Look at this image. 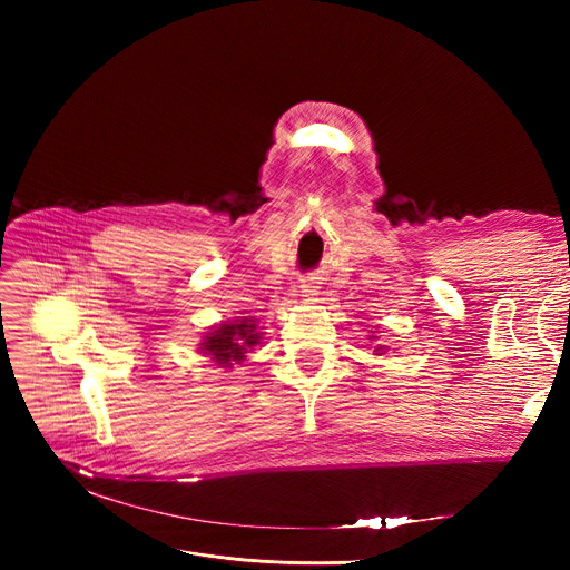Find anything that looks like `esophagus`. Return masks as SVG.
<instances>
[{"mask_svg":"<svg viewBox=\"0 0 570 570\" xmlns=\"http://www.w3.org/2000/svg\"><path fill=\"white\" fill-rule=\"evenodd\" d=\"M318 289H321V285L312 278V281H304V283H302V289H299V292H302L304 299H314V297L318 295Z\"/></svg>","mask_w":570,"mask_h":570,"instance_id":"34e87169","label":"esophagus"}]
</instances>
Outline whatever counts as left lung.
<instances>
[{
  "label": "left lung",
  "instance_id": "8db88e82",
  "mask_svg": "<svg viewBox=\"0 0 570 570\" xmlns=\"http://www.w3.org/2000/svg\"><path fill=\"white\" fill-rule=\"evenodd\" d=\"M371 333H373V335H371L368 340H373V342H377V340H381V337H377V335H375L377 331H371ZM387 350H390V347H387V344H375V350H373V352H375V356H383V354H385Z\"/></svg>",
  "mask_w": 570,
  "mask_h": 570
}]
</instances>
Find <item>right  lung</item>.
I'll use <instances>...</instances> for the list:
<instances>
[{
  "label": "right lung",
  "instance_id": "1",
  "mask_svg": "<svg viewBox=\"0 0 570 570\" xmlns=\"http://www.w3.org/2000/svg\"><path fill=\"white\" fill-rule=\"evenodd\" d=\"M262 327L252 316H235L230 321H220L212 325L199 340V354L212 356L216 366L223 371H233L243 364L247 352L262 344Z\"/></svg>",
  "mask_w": 570,
  "mask_h": 570
}]
</instances>
